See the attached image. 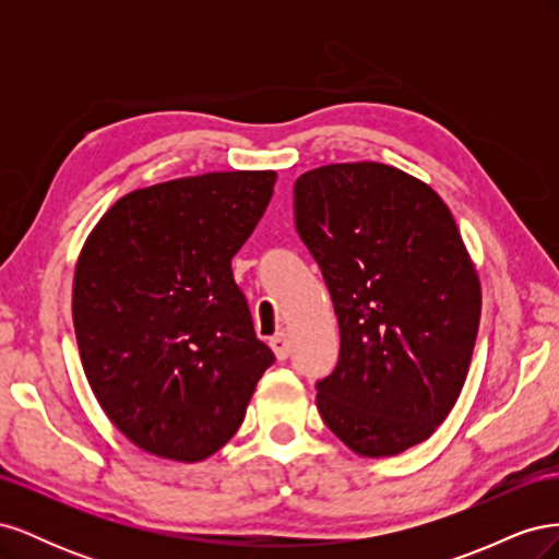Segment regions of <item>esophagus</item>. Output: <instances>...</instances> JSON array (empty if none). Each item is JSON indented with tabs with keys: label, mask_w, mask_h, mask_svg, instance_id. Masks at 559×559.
<instances>
[{
	"label": "esophagus",
	"mask_w": 559,
	"mask_h": 559,
	"mask_svg": "<svg viewBox=\"0 0 559 559\" xmlns=\"http://www.w3.org/2000/svg\"><path fill=\"white\" fill-rule=\"evenodd\" d=\"M270 347H273L275 357H277L280 361L289 359V354H292V343H289V337H286L284 333H277V335L270 337Z\"/></svg>",
	"instance_id": "34e87169"
}]
</instances>
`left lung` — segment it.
Returning <instances> with one entry per match:
<instances>
[{"label":"left lung","instance_id":"left-lung-1","mask_svg":"<svg viewBox=\"0 0 559 559\" xmlns=\"http://www.w3.org/2000/svg\"><path fill=\"white\" fill-rule=\"evenodd\" d=\"M296 230L329 286L341 357L317 380L324 425L364 456L436 431L464 386L480 282L445 202L382 163L300 175Z\"/></svg>","mask_w":559,"mask_h":559}]
</instances>
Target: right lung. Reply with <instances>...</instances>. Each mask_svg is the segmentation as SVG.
<instances>
[{"label":"right lung","mask_w":559,"mask_h":559,"mask_svg":"<svg viewBox=\"0 0 559 559\" xmlns=\"http://www.w3.org/2000/svg\"><path fill=\"white\" fill-rule=\"evenodd\" d=\"M275 179L207 173L132 191L81 251V364L103 411L144 452L200 462L224 448L275 364L230 270Z\"/></svg>","instance_id":"obj_1"}]
</instances>
